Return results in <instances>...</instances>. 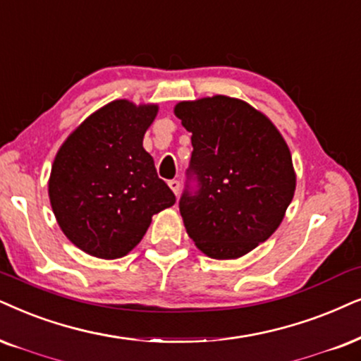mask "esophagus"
Instances as JSON below:
<instances>
[{
	"mask_svg": "<svg viewBox=\"0 0 361 361\" xmlns=\"http://www.w3.org/2000/svg\"><path fill=\"white\" fill-rule=\"evenodd\" d=\"M168 186H170L171 191L175 195L180 193V181H178V180H170V181H168Z\"/></svg>",
	"mask_w": 361,
	"mask_h": 361,
	"instance_id": "esophagus-1",
	"label": "esophagus"
}]
</instances>
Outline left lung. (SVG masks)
Masks as SVG:
<instances>
[{"mask_svg": "<svg viewBox=\"0 0 361 361\" xmlns=\"http://www.w3.org/2000/svg\"><path fill=\"white\" fill-rule=\"evenodd\" d=\"M175 115L191 133L180 213L208 257H243L280 226L293 200L290 149L267 116L241 99L181 102Z\"/></svg>", "mask_w": 361, "mask_h": 361, "instance_id": "obj_1", "label": "left lung"}]
</instances>
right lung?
Listing matches in <instances>:
<instances>
[{"mask_svg":"<svg viewBox=\"0 0 361 361\" xmlns=\"http://www.w3.org/2000/svg\"><path fill=\"white\" fill-rule=\"evenodd\" d=\"M157 111L154 104L109 103L86 118L54 158V216L68 240L88 255L125 257L147 233L153 214L176 202L143 148Z\"/></svg>","mask_w":361,"mask_h":361,"instance_id":"right-lung-1","label":"right lung"}]
</instances>
